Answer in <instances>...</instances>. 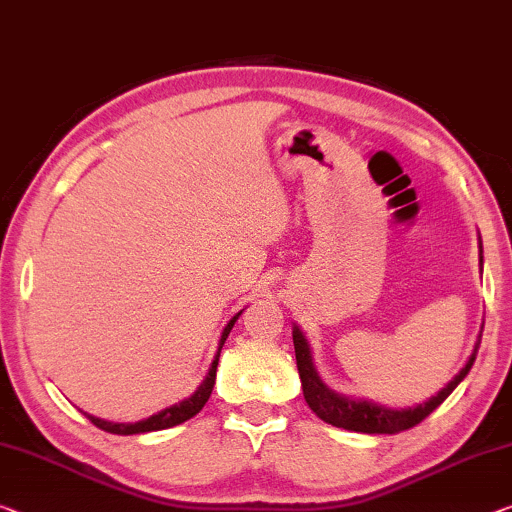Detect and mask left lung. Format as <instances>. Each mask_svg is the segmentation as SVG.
Wrapping results in <instances>:
<instances>
[{
    "label": "left lung",
    "mask_w": 512,
    "mask_h": 512,
    "mask_svg": "<svg viewBox=\"0 0 512 512\" xmlns=\"http://www.w3.org/2000/svg\"><path fill=\"white\" fill-rule=\"evenodd\" d=\"M478 251H481V254H478V261H481V272H483L481 235H478ZM481 336H483V327H481V334L476 338L474 350H471L467 364L460 368V373L455 375L444 389H439L435 396L426 400V403L393 410V407H384L380 403H373V400L350 398V396H343V393H336L334 389H329L327 384L322 382V377L318 375L316 364H313L311 345L306 341L304 332L297 325H293L295 359H297V371H300V380H302L304 400L309 403L311 410L316 412V416H320L325 423H332V426L343 428V430L364 432V435H396L400 430L414 428L416 423H421L430 412H435L471 371V366H474L476 355H478V345H481Z\"/></svg>",
    "instance_id": "1"
}]
</instances>
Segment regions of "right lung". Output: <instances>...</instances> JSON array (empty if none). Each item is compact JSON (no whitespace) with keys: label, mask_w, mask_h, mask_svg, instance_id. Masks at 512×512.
Listing matches in <instances>:
<instances>
[{"label":"right lung","mask_w":512,"mask_h":512,"mask_svg":"<svg viewBox=\"0 0 512 512\" xmlns=\"http://www.w3.org/2000/svg\"><path fill=\"white\" fill-rule=\"evenodd\" d=\"M245 311V309H242ZM242 311L235 313V316L226 322L222 338H219V345H217V355L212 359V364L208 368L206 377H203V382L196 387V391L192 396H187L183 400H178L171 407H164V410L155 412L153 416H148V419H141L135 423H114V421H105V419H98V416L93 414H86V419H89L93 426H98L100 430L105 432H112V435H141V432H153V430H167V428H174L180 426V423H185L187 419H192L194 414H199L203 410V405L208 403L212 387H215V377H217V361H219V352H222V345L226 343V338H229L231 329L235 325V320L242 316Z\"/></svg>","instance_id":"right-lung-1"}]
</instances>
